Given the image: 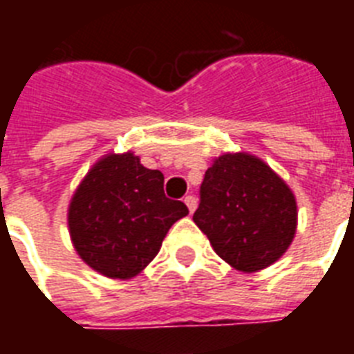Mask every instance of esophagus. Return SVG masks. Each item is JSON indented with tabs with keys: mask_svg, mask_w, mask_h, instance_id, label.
I'll return each mask as SVG.
<instances>
[{
	"mask_svg": "<svg viewBox=\"0 0 354 354\" xmlns=\"http://www.w3.org/2000/svg\"><path fill=\"white\" fill-rule=\"evenodd\" d=\"M183 202H185V205L189 207V213H194V209H196L198 202H196V198H194L193 194H187V196L183 198Z\"/></svg>",
	"mask_w": 354,
	"mask_h": 354,
	"instance_id": "34e87169",
	"label": "esophagus"
}]
</instances>
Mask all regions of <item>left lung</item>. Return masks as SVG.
<instances>
[{
    "mask_svg": "<svg viewBox=\"0 0 354 354\" xmlns=\"http://www.w3.org/2000/svg\"><path fill=\"white\" fill-rule=\"evenodd\" d=\"M194 224L218 257L241 272H259L288 250L297 227L296 196L263 160L222 154L205 171Z\"/></svg>",
    "mask_w": 354,
    "mask_h": 354,
    "instance_id": "obj_1",
    "label": "left lung"
}]
</instances>
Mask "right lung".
I'll return each mask as SVG.
<instances>
[{"label":"right lung","mask_w":354,"mask_h":354,"mask_svg":"<svg viewBox=\"0 0 354 354\" xmlns=\"http://www.w3.org/2000/svg\"><path fill=\"white\" fill-rule=\"evenodd\" d=\"M167 198L163 174L132 152L108 154L91 167L68 211L69 235L80 259L112 279H130L158 255L167 232L187 215Z\"/></svg>","instance_id":"add662e5"}]
</instances>
